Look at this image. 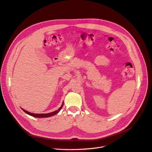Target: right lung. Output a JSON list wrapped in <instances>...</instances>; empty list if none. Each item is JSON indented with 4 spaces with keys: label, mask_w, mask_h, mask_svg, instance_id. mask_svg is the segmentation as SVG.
<instances>
[{
    "label": "right lung",
    "mask_w": 152,
    "mask_h": 152,
    "mask_svg": "<svg viewBox=\"0 0 152 152\" xmlns=\"http://www.w3.org/2000/svg\"><path fill=\"white\" fill-rule=\"evenodd\" d=\"M63 106V102L61 104V106L59 108V109H58V110H56L55 111H53L52 113H47V114H35V113H30V112H28L24 109H22L21 108V109L24 111L26 114L30 115H31L33 117H34V118H49V117H51V116H53L55 114H56L57 113H58L60 112V111L61 110L62 107Z\"/></svg>",
    "instance_id": "obj_1"
}]
</instances>
